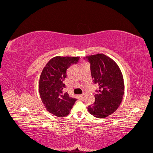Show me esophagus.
Masks as SVG:
<instances>
[{
	"mask_svg": "<svg viewBox=\"0 0 153 153\" xmlns=\"http://www.w3.org/2000/svg\"><path fill=\"white\" fill-rule=\"evenodd\" d=\"M80 100H82V101L84 100V94H82V95H80Z\"/></svg>",
	"mask_w": 153,
	"mask_h": 153,
	"instance_id": "esophagus-1",
	"label": "esophagus"
}]
</instances>
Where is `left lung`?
<instances>
[{
    "label": "left lung",
    "mask_w": 153,
    "mask_h": 153,
    "mask_svg": "<svg viewBox=\"0 0 153 153\" xmlns=\"http://www.w3.org/2000/svg\"><path fill=\"white\" fill-rule=\"evenodd\" d=\"M86 59L90 63L93 83L99 86L94 103L87 109L93 116L105 118L113 114L122 101L124 91L122 73L115 62L104 54L87 56Z\"/></svg>",
    "instance_id": "1"
}]
</instances>
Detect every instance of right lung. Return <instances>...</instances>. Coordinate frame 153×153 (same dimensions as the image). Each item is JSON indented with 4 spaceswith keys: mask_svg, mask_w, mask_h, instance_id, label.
Returning <instances> with one entry per match:
<instances>
[{
    "mask_svg": "<svg viewBox=\"0 0 153 153\" xmlns=\"http://www.w3.org/2000/svg\"><path fill=\"white\" fill-rule=\"evenodd\" d=\"M79 57H53L43 68L39 82V92L45 108L55 116L68 115L77 100L64 92L63 81L67 76L68 69L77 64Z\"/></svg>",
    "mask_w": 153,
    "mask_h": 153,
    "instance_id": "add662e5",
    "label": "right lung"
}]
</instances>
